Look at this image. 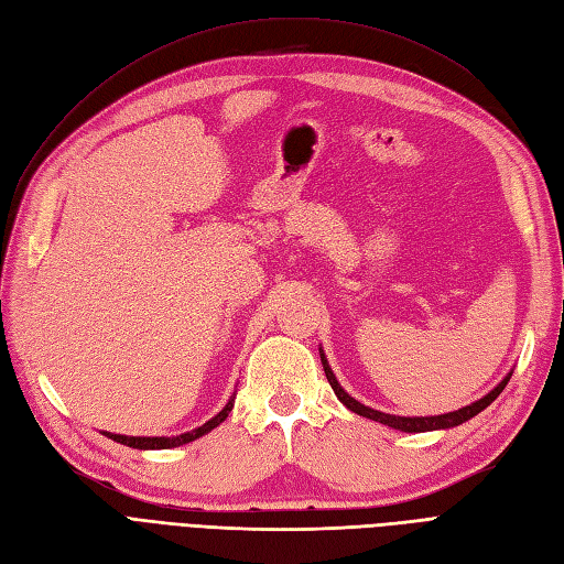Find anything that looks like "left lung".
Masks as SVG:
<instances>
[{"instance_id": "1", "label": "left lung", "mask_w": 564, "mask_h": 564, "mask_svg": "<svg viewBox=\"0 0 564 564\" xmlns=\"http://www.w3.org/2000/svg\"><path fill=\"white\" fill-rule=\"evenodd\" d=\"M319 360H322L324 373H327L329 386H332L334 392H336V398H338L340 402H344V404L350 409V412L360 414V416H365V419H371V421H379V423H383V425H390V429L402 431V433H425V431H447V429H456V425L470 421L473 416L480 414L482 409H487L494 400H497V398L501 395V392H503L506 383L510 381V377H513V371H508L506 377L501 379V383L494 386V388L487 392V395H482L480 400H475V402H470V404H466V406L456 409V412L437 414V416H395V414L379 412V409H371V406H367V404H362V402H357L355 398H350L348 392L344 390V386H340V383L336 381L334 371H332V367H329V362H327V357H324V350H322V348H319Z\"/></svg>"}]
</instances>
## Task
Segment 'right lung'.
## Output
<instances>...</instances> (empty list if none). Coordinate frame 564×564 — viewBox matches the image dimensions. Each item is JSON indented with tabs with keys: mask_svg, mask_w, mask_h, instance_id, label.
<instances>
[{
	"mask_svg": "<svg viewBox=\"0 0 564 564\" xmlns=\"http://www.w3.org/2000/svg\"><path fill=\"white\" fill-rule=\"evenodd\" d=\"M235 395L237 392H232L230 400L226 402V406L220 409V412L216 416H212L207 423H202L199 429L191 431V433H181V435H172V437H133V435H117V433H108L104 431L106 437L119 442V445H127L131 449H172V447H181V445H187V442H193L202 435L212 433L216 425L224 423L228 419V414L232 412V404H235Z\"/></svg>",
	"mask_w": 564,
	"mask_h": 564,
	"instance_id": "1",
	"label": "right lung"
}]
</instances>
